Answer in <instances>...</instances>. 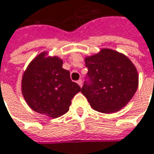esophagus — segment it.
Returning a JSON list of instances; mask_svg holds the SVG:
<instances>
[{"mask_svg": "<svg viewBox=\"0 0 154 154\" xmlns=\"http://www.w3.org/2000/svg\"><path fill=\"white\" fill-rule=\"evenodd\" d=\"M77 84H78V85H79L80 87H82V85H83V81L80 79V80H78V81H77Z\"/></svg>", "mask_w": 154, "mask_h": 154, "instance_id": "34e87169", "label": "esophagus"}]
</instances>
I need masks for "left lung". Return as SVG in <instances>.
Returning a JSON list of instances; mask_svg holds the SVG:
<instances>
[{
    "mask_svg": "<svg viewBox=\"0 0 154 154\" xmlns=\"http://www.w3.org/2000/svg\"><path fill=\"white\" fill-rule=\"evenodd\" d=\"M88 82L81 92L96 111L116 113L128 104L138 86V73L124 54L109 48L86 56Z\"/></svg>",
    "mask_w": 154,
    "mask_h": 154,
    "instance_id": "8db88e82",
    "label": "left lung"
}]
</instances>
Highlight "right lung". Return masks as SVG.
Segmentation results:
<instances>
[{"label": "right lung", "mask_w": 154, "mask_h": 154, "mask_svg": "<svg viewBox=\"0 0 154 154\" xmlns=\"http://www.w3.org/2000/svg\"><path fill=\"white\" fill-rule=\"evenodd\" d=\"M22 93L28 106L51 118L62 116L69 111L72 98L81 91L72 82L69 71L63 69V60L38 54L26 68L22 77Z\"/></svg>", "instance_id": "1"}]
</instances>
